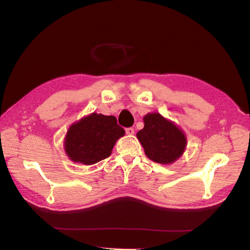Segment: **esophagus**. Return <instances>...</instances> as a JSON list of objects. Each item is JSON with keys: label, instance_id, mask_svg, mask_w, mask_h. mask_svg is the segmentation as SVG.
Returning <instances> with one entry per match:
<instances>
[{"label": "esophagus", "instance_id": "esophagus-1", "mask_svg": "<svg viewBox=\"0 0 250 250\" xmlns=\"http://www.w3.org/2000/svg\"><path fill=\"white\" fill-rule=\"evenodd\" d=\"M125 133L129 134V135L134 134V129L133 128H126L125 129Z\"/></svg>", "mask_w": 250, "mask_h": 250}]
</instances>
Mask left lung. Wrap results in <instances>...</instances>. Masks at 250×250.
Segmentation results:
<instances>
[{"label": "left lung", "mask_w": 250, "mask_h": 250, "mask_svg": "<svg viewBox=\"0 0 250 250\" xmlns=\"http://www.w3.org/2000/svg\"><path fill=\"white\" fill-rule=\"evenodd\" d=\"M144 124V129L137 132V139L150 160L167 164L177 160L183 155L187 141L173 122L155 113L146 115Z\"/></svg>", "instance_id": "8db88e82"}]
</instances>
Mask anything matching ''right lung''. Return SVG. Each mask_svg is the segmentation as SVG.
I'll list each match as a JSON object with an SVG mask.
<instances>
[{
	"instance_id": "obj_1",
	"label": "right lung",
	"mask_w": 250,
	"mask_h": 250,
	"mask_svg": "<svg viewBox=\"0 0 250 250\" xmlns=\"http://www.w3.org/2000/svg\"><path fill=\"white\" fill-rule=\"evenodd\" d=\"M124 135L114 116L93 113L68 129L65 151L72 161L90 166L108 158L116 141Z\"/></svg>"
}]
</instances>
